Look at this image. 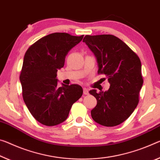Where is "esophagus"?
<instances>
[{
	"instance_id": "obj_1",
	"label": "esophagus",
	"mask_w": 160,
	"mask_h": 160,
	"mask_svg": "<svg viewBox=\"0 0 160 160\" xmlns=\"http://www.w3.org/2000/svg\"><path fill=\"white\" fill-rule=\"evenodd\" d=\"M83 94H84V95H88V94H89V90H88V88H83Z\"/></svg>"
}]
</instances>
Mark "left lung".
<instances>
[{
  "label": "left lung",
  "mask_w": 160,
  "mask_h": 160,
  "mask_svg": "<svg viewBox=\"0 0 160 160\" xmlns=\"http://www.w3.org/2000/svg\"><path fill=\"white\" fill-rule=\"evenodd\" d=\"M83 42L95 55L98 72L105 74L110 85L105 92L90 91L97 100V105L91 110L92 118L105 127L120 125L131 115L139 102L143 84L140 60L115 35H85Z\"/></svg>",
  "instance_id": "1"
}]
</instances>
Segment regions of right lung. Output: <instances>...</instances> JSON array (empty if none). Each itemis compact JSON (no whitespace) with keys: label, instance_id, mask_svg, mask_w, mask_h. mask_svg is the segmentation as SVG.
Listing matches in <instances>:
<instances>
[{"label":"right lung","instance_id":"add662e5","mask_svg":"<svg viewBox=\"0 0 160 160\" xmlns=\"http://www.w3.org/2000/svg\"><path fill=\"white\" fill-rule=\"evenodd\" d=\"M83 36L54 32L38 40L25 52L20 75L22 98L31 115L42 125L63 122L73 103L82 95L78 85L62 84L58 88L57 72L64 66L68 52Z\"/></svg>","mask_w":160,"mask_h":160}]
</instances>
